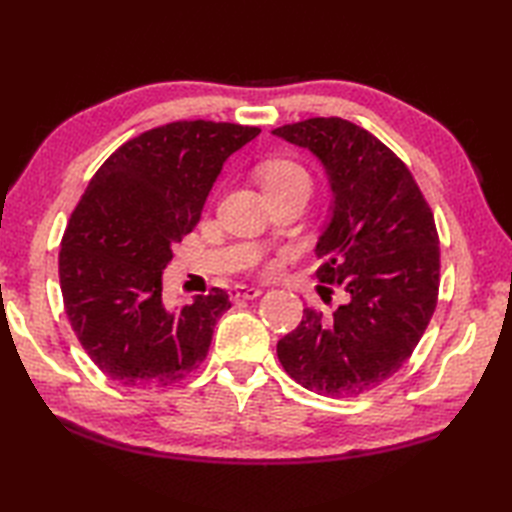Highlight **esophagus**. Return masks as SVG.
I'll return each mask as SVG.
<instances>
[{"mask_svg":"<svg viewBox=\"0 0 512 512\" xmlns=\"http://www.w3.org/2000/svg\"><path fill=\"white\" fill-rule=\"evenodd\" d=\"M263 293L260 287H247V285H236L232 287V300H254Z\"/></svg>","mask_w":512,"mask_h":512,"instance_id":"1","label":"esophagus"}]
</instances>
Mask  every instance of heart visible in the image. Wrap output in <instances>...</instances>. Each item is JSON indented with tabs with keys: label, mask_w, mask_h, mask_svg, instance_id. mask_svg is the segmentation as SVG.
Returning a JSON list of instances; mask_svg holds the SVG:
<instances>
[{
	"label": "heart",
	"mask_w": 512,
	"mask_h": 512,
	"mask_svg": "<svg viewBox=\"0 0 512 512\" xmlns=\"http://www.w3.org/2000/svg\"><path fill=\"white\" fill-rule=\"evenodd\" d=\"M260 184L271 190H280L293 184H302V181H309V173H306L304 166L289 157H276V160H267L256 168ZM271 269V267H267Z\"/></svg>",
	"instance_id": "b5f03b06"
}]
</instances>
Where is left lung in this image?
Returning <instances> with one entry per match:
<instances>
[{"instance_id": "1", "label": "left lung", "mask_w": 512, "mask_h": 512, "mask_svg": "<svg viewBox=\"0 0 512 512\" xmlns=\"http://www.w3.org/2000/svg\"><path fill=\"white\" fill-rule=\"evenodd\" d=\"M320 157L335 195L317 243L322 300L346 293L333 315L304 309L278 342L282 368L324 396H359L412 357L436 311L440 241L410 168L366 129L344 118H309L274 129ZM327 295H323V291Z\"/></svg>"}]
</instances>
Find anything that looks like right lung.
<instances>
[{
  "label": "right lung",
  "mask_w": 512,
  "mask_h": 512,
  "mask_svg": "<svg viewBox=\"0 0 512 512\" xmlns=\"http://www.w3.org/2000/svg\"><path fill=\"white\" fill-rule=\"evenodd\" d=\"M258 127L179 120L113 151L67 221L59 278L67 320L100 372L127 388H164L206 359L230 295L214 287L166 309L162 271L195 230L223 162Z\"/></svg>",
  "instance_id": "add662e5"
}]
</instances>
